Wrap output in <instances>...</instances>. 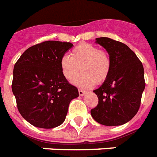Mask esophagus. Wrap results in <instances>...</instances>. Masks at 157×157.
<instances>
[{
    "instance_id": "obj_1",
    "label": "esophagus",
    "mask_w": 157,
    "mask_h": 157,
    "mask_svg": "<svg viewBox=\"0 0 157 157\" xmlns=\"http://www.w3.org/2000/svg\"><path fill=\"white\" fill-rule=\"evenodd\" d=\"M79 95L80 96H83L85 94H86V91L83 90H81V89H79Z\"/></svg>"
}]
</instances>
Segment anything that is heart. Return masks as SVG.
Returning <instances> with one entry per match:
<instances>
[{"label": "heart", "mask_w": 157, "mask_h": 157, "mask_svg": "<svg viewBox=\"0 0 157 157\" xmlns=\"http://www.w3.org/2000/svg\"><path fill=\"white\" fill-rule=\"evenodd\" d=\"M62 73L69 82H73L79 75L76 84L85 88L103 84L112 69L109 54L98 46L89 43H81L72 49L71 57L64 55L60 60Z\"/></svg>", "instance_id": "obj_1"}]
</instances>
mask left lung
Listing matches in <instances>:
<instances>
[{"label": "left lung", "instance_id": "1", "mask_svg": "<svg viewBox=\"0 0 157 157\" xmlns=\"http://www.w3.org/2000/svg\"><path fill=\"white\" fill-rule=\"evenodd\" d=\"M107 50L112 59V69L107 79L94 90L98 103L91 109L96 121L107 126L121 125L137 114L145 89L142 62L125 44L108 37L96 38Z\"/></svg>", "mask_w": 157, "mask_h": 157}]
</instances>
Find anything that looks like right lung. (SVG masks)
Here are the masks:
<instances>
[{
  "label": "right lung",
  "instance_id": "add662e5",
  "mask_svg": "<svg viewBox=\"0 0 157 157\" xmlns=\"http://www.w3.org/2000/svg\"><path fill=\"white\" fill-rule=\"evenodd\" d=\"M73 45L46 40L29 47L14 64L12 91L21 116L36 127L52 129L65 121L79 96L62 73L60 60Z\"/></svg>",
  "mask_w": 157,
  "mask_h": 157
}]
</instances>
